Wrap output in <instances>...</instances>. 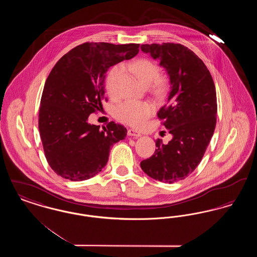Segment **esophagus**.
I'll return each instance as SVG.
<instances>
[{
  "instance_id": "esophagus-1",
  "label": "esophagus",
  "mask_w": 257,
  "mask_h": 257,
  "mask_svg": "<svg viewBox=\"0 0 257 257\" xmlns=\"http://www.w3.org/2000/svg\"><path fill=\"white\" fill-rule=\"evenodd\" d=\"M127 134H128L129 137H133V138H139V137H141V136H142L141 133L137 132V131L134 130V129H129V130H128V132H127Z\"/></svg>"
}]
</instances>
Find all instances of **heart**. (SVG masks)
I'll list each match as a JSON object with an SVG mask.
<instances>
[{
	"instance_id": "1",
	"label": "heart",
	"mask_w": 257,
	"mask_h": 257,
	"mask_svg": "<svg viewBox=\"0 0 257 257\" xmlns=\"http://www.w3.org/2000/svg\"><path fill=\"white\" fill-rule=\"evenodd\" d=\"M129 70L134 74L138 81L144 86L153 83L152 89L156 94H162L168 86L166 76H160L159 67L156 63L147 59H140L128 65ZM120 74L119 67L111 68L106 78V88L109 93H112L114 84ZM154 106L147 101L127 100L116 107L114 110L115 117L123 122L132 126H141L153 113Z\"/></svg>"
}]
</instances>
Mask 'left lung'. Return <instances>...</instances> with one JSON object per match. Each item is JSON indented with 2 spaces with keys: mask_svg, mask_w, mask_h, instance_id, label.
<instances>
[{
  "mask_svg": "<svg viewBox=\"0 0 257 257\" xmlns=\"http://www.w3.org/2000/svg\"><path fill=\"white\" fill-rule=\"evenodd\" d=\"M141 49L159 61L170 79L167 104L158 111L172 136L141 162L142 170L164 183L183 180L202 159L217 121L216 87L209 70L192 50L181 44H143Z\"/></svg>",
  "mask_w": 257,
  "mask_h": 257,
  "instance_id": "left-lung-1",
  "label": "left lung"
}]
</instances>
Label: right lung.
I'll use <instances>...</instances> for the list:
<instances>
[{
  "label": "right lung",
  "instance_id": "obj_1",
  "mask_svg": "<svg viewBox=\"0 0 257 257\" xmlns=\"http://www.w3.org/2000/svg\"><path fill=\"white\" fill-rule=\"evenodd\" d=\"M140 44L84 43L56 63L45 82L38 129L51 169L62 178L83 181L106 166L110 147L125 139L126 128L113 121L100 130L87 122L102 107L110 66L134 58Z\"/></svg>",
  "mask_w": 257,
  "mask_h": 257
}]
</instances>
